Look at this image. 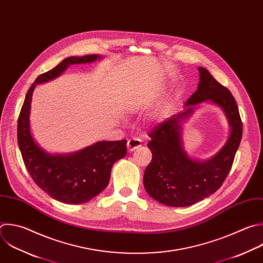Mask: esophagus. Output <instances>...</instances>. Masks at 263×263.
<instances>
[{
  "instance_id": "obj_1",
  "label": "esophagus",
  "mask_w": 263,
  "mask_h": 263,
  "mask_svg": "<svg viewBox=\"0 0 263 263\" xmlns=\"http://www.w3.org/2000/svg\"><path fill=\"white\" fill-rule=\"evenodd\" d=\"M141 146V140L139 138H131L127 142V147L129 152H134Z\"/></svg>"
}]
</instances>
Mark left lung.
Wrapping results in <instances>:
<instances>
[{"label":"left lung","instance_id":"8db88e82","mask_svg":"<svg viewBox=\"0 0 263 263\" xmlns=\"http://www.w3.org/2000/svg\"><path fill=\"white\" fill-rule=\"evenodd\" d=\"M197 90L185 102V109L167 119L149 133L147 143L153 158L143 174L147 194L168 206H189L215 193L225 181L239 146L242 124L236 102L227 87L219 83L208 69L198 67ZM208 101L219 107L230 125L224 145L209 159L198 160L183 148L182 125Z\"/></svg>","mask_w":263,"mask_h":263}]
</instances>
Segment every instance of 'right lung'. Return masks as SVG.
I'll return each instance as SVG.
<instances>
[{
  "label": "right lung",
  "instance_id": "add662e5",
  "mask_svg": "<svg viewBox=\"0 0 263 263\" xmlns=\"http://www.w3.org/2000/svg\"><path fill=\"white\" fill-rule=\"evenodd\" d=\"M103 59L101 54L69 57L50 71L39 75L29 89L20 114L17 140L30 176L41 190L63 203H85L100 194L109 183L112 165L127 154V140L98 141L68 154L44 149L31 130L33 92L37 84L59 77L70 65L90 64Z\"/></svg>",
  "mask_w": 263,
  "mask_h": 263
}]
</instances>
